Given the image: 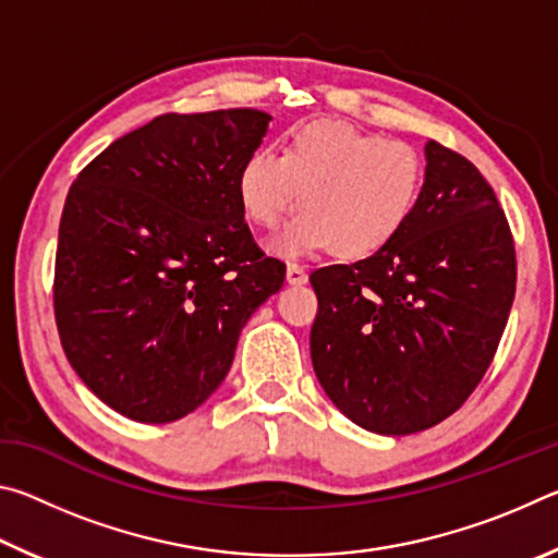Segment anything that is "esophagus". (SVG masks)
Returning a JSON list of instances; mask_svg holds the SVG:
<instances>
[{"label": "esophagus", "instance_id": "34e87169", "mask_svg": "<svg viewBox=\"0 0 558 558\" xmlns=\"http://www.w3.org/2000/svg\"><path fill=\"white\" fill-rule=\"evenodd\" d=\"M288 282L290 286H305L307 282V270L300 266V263H288Z\"/></svg>", "mask_w": 558, "mask_h": 558}]
</instances>
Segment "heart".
Instances as JSON below:
<instances>
[{"mask_svg": "<svg viewBox=\"0 0 558 558\" xmlns=\"http://www.w3.org/2000/svg\"><path fill=\"white\" fill-rule=\"evenodd\" d=\"M423 184V157L403 140L379 137L342 120H317L288 137L282 157L256 149L239 172V199L260 229L302 214L272 241L288 256L329 248L366 258L409 223Z\"/></svg>", "mask_w": 558, "mask_h": 558, "instance_id": "obj_1", "label": "heart"}]
</instances>
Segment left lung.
<instances>
[{"instance_id": "obj_1", "label": "left lung", "mask_w": 558, "mask_h": 558, "mask_svg": "<svg viewBox=\"0 0 558 558\" xmlns=\"http://www.w3.org/2000/svg\"><path fill=\"white\" fill-rule=\"evenodd\" d=\"M310 282V354L329 401L364 430L409 436L456 413L485 376L514 300V241L477 167L430 140L401 233Z\"/></svg>"}]
</instances>
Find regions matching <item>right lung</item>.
Segmentation results:
<instances>
[{
    "instance_id": "right-lung-1",
    "label": "right lung",
    "mask_w": 558,
    "mask_h": 558,
    "mask_svg": "<svg viewBox=\"0 0 558 558\" xmlns=\"http://www.w3.org/2000/svg\"><path fill=\"white\" fill-rule=\"evenodd\" d=\"M270 116L167 112L93 159L65 196L53 310L83 384L137 423H172L231 369L286 266L253 241L239 172Z\"/></svg>"
}]
</instances>
